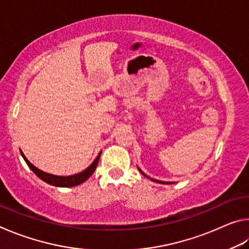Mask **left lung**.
Instances as JSON below:
<instances>
[{
    "mask_svg": "<svg viewBox=\"0 0 249 249\" xmlns=\"http://www.w3.org/2000/svg\"><path fill=\"white\" fill-rule=\"evenodd\" d=\"M140 171H141V172H142V175H144L145 177H147V176H146V175L144 174V172H142V170H140ZM151 180H153V181H156V182H158V183H168V182H163V181H159V180H154V179H151Z\"/></svg>",
    "mask_w": 249,
    "mask_h": 249,
    "instance_id": "left-lung-1",
    "label": "left lung"
}]
</instances>
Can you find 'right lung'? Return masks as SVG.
<instances>
[{"label": "right lung", "instance_id": "obj_1", "mask_svg": "<svg viewBox=\"0 0 249 249\" xmlns=\"http://www.w3.org/2000/svg\"><path fill=\"white\" fill-rule=\"evenodd\" d=\"M20 154H22L24 160L27 163V166L31 168L34 174H35L37 177H38V178H40L43 181H45V182L54 185V187H74V185H78L80 183L84 182V181H86L87 179H89L91 175L94 172L96 166H98V162H99V159L101 156V153H100L98 155V157L95 158L94 161L92 162V165L90 167H88L86 170L80 172V174L69 176V177H60V176L49 175V174H47V172L39 170L38 168H36L35 166L32 165V163L28 161L27 158L25 157L23 153H20Z\"/></svg>", "mask_w": 249, "mask_h": 249}]
</instances>
